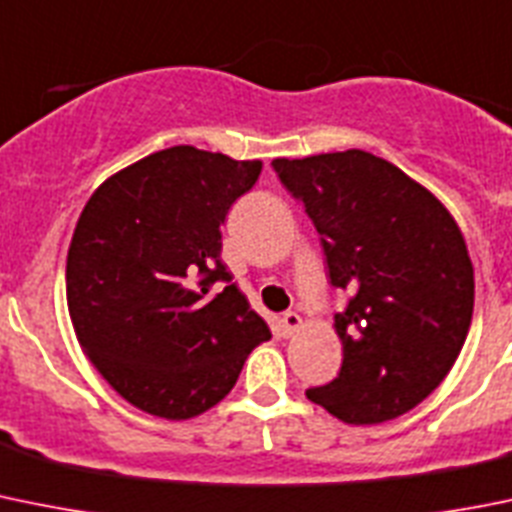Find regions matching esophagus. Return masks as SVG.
Returning <instances> with one entry per match:
<instances>
[{
	"label": "esophagus",
	"instance_id": "34e87169",
	"mask_svg": "<svg viewBox=\"0 0 512 512\" xmlns=\"http://www.w3.org/2000/svg\"><path fill=\"white\" fill-rule=\"evenodd\" d=\"M300 326H303V318H300L298 313H285L283 318H280V333H283L285 338L293 336Z\"/></svg>",
	"mask_w": 512,
	"mask_h": 512
}]
</instances>
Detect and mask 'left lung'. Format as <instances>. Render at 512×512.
<instances>
[{
	"instance_id": "obj_1",
	"label": "left lung",
	"mask_w": 512,
	"mask_h": 512,
	"mask_svg": "<svg viewBox=\"0 0 512 512\" xmlns=\"http://www.w3.org/2000/svg\"><path fill=\"white\" fill-rule=\"evenodd\" d=\"M272 169L321 234L331 283L351 293L333 318L341 371L305 396L346 424L407 414L450 374L472 323L475 270L455 217L361 148Z\"/></svg>"
}]
</instances>
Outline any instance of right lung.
I'll return each mask as SVG.
<instances>
[{
  "mask_svg": "<svg viewBox=\"0 0 512 512\" xmlns=\"http://www.w3.org/2000/svg\"><path fill=\"white\" fill-rule=\"evenodd\" d=\"M260 171L257 159L171 146L108 176L80 212L65 267L70 321L90 364L141 412L199 417L270 338L232 283L219 232Z\"/></svg>",
  "mask_w": 512,
  "mask_h": 512,
  "instance_id": "add662e5",
  "label": "right lung"
}]
</instances>
